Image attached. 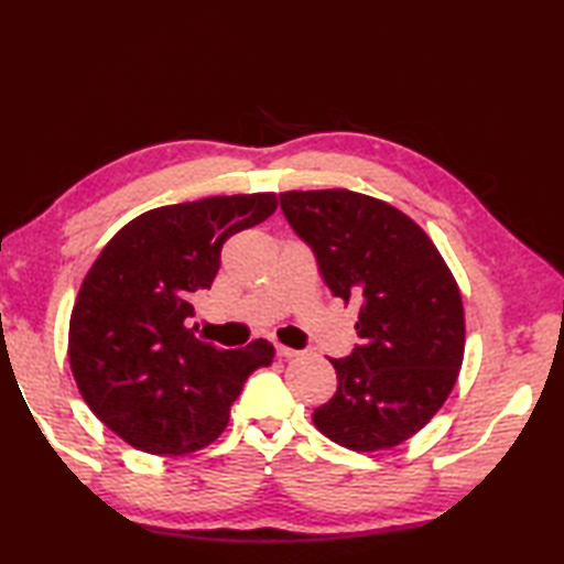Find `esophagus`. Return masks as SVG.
<instances>
[{
	"label": "esophagus",
	"mask_w": 564,
	"mask_h": 564,
	"mask_svg": "<svg viewBox=\"0 0 564 564\" xmlns=\"http://www.w3.org/2000/svg\"><path fill=\"white\" fill-rule=\"evenodd\" d=\"M297 354H301V351L291 349V346H283V344L275 346V356H279V358H295Z\"/></svg>",
	"instance_id": "esophagus-1"
}]
</instances>
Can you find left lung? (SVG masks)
<instances>
[{
    "label": "left lung",
    "mask_w": 564,
    "mask_h": 564,
    "mask_svg": "<svg viewBox=\"0 0 564 564\" xmlns=\"http://www.w3.org/2000/svg\"><path fill=\"white\" fill-rule=\"evenodd\" d=\"M281 210L313 249L329 291L361 305V344L329 358L339 386L313 422L344 448L398 446L441 410L458 378V285L422 227L378 198L346 188L289 191Z\"/></svg>",
    "instance_id": "8db88e82"
}]
</instances>
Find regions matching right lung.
Returning <instances> with one entry per match:
<instances>
[{
	"label": "right lung",
	"mask_w": 564,
	"mask_h": 564,
	"mask_svg": "<svg viewBox=\"0 0 564 564\" xmlns=\"http://www.w3.org/2000/svg\"><path fill=\"white\" fill-rule=\"evenodd\" d=\"M275 194L213 196L128 223L84 279L69 319V366L84 402L130 446L178 455L223 434L230 406L273 346L223 351L188 329L227 237L263 223Z\"/></svg>",
	"instance_id": "1"
}]
</instances>
